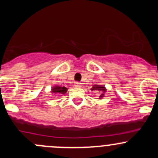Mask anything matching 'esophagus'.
I'll use <instances>...</instances> for the list:
<instances>
[{
    "mask_svg": "<svg viewBox=\"0 0 158 158\" xmlns=\"http://www.w3.org/2000/svg\"><path fill=\"white\" fill-rule=\"evenodd\" d=\"M74 86L76 87V88H79V87L82 86V83H80V82H76L74 83Z\"/></svg>",
    "mask_w": 158,
    "mask_h": 158,
    "instance_id": "34e87169",
    "label": "esophagus"
}]
</instances>
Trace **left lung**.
<instances>
[{
	"label": "left lung",
	"instance_id": "1",
	"mask_svg": "<svg viewBox=\"0 0 158 158\" xmlns=\"http://www.w3.org/2000/svg\"><path fill=\"white\" fill-rule=\"evenodd\" d=\"M91 90L95 91L96 92H99V96H98V99H101L105 96V94L107 92V89L102 85H93L92 88H91Z\"/></svg>",
	"mask_w": 158,
	"mask_h": 158
}]
</instances>
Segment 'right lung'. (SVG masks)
<instances>
[{
    "instance_id": "add662e5",
    "label": "right lung",
    "mask_w": 158,
    "mask_h": 158,
    "mask_svg": "<svg viewBox=\"0 0 158 158\" xmlns=\"http://www.w3.org/2000/svg\"><path fill=\"white\" fill-rule=\"evenodd\" d=\"M68 89L64 86H60V85H54L51 89V92L54 94H63L64 95L67 92Z\"/></svg>"
}]
</instances>
